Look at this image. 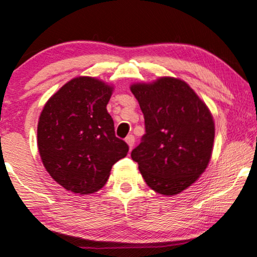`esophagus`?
I'll list each match as a JSON object with an SVG mask.
<instances>
[{
	"instance_id": "1",
	"label": "esophagus",
	"mask_w": 257,
	"mask_h": 257,
	"mask_svg": "<svg viewBox=\"0 0 257 257\" xmlns=\"http://www.w3.org/2000/svg\"><path fill=\"white\" fill-rule=\"evenodd\" d=\"M125 143L128 144L129 150L132 151V149H133V146H134V144H135V138L133 137V135H129V137L125 138Z\"/></svg>"
}]
</instances>
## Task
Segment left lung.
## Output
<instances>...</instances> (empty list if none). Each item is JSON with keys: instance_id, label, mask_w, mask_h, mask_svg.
Segmentation results:
<instances>
[{"instance_id": "obj_1", "label": "left lung", "mask_w": 257, "mask_h": 257, "mask_svg": "<svg viewBox=\"0 0 257 257\" xmlns=\"http://www.w3.org/2000/svg\"><path fill=\"white\" fill-rule=\"evenodd\" d=\"M131 91L142 108L146 129L132 159L152 190L166 196L180 194L200 178L210 162L215 140L212 114L178 78L134 83Z\"/></svg>"}]
</instances>
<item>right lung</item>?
Listing matches in <instances>:
<instances>
[{
	"label": "right lung",
	"instance_id": "1",
	"mask_svg": "<svg viewBox=\"0 0 257 257\" xmlns=\"http://www.w3.org/2000/svg\"><path fill=\"white\" fill-rule=\"evenodd\" d=\"M113 86L92 77H77L51 96L38 123L42 165L55 182L79 195L98 191L112 166L128 154L114 135L107 103Z\"/></svg>",
	"mask_w": 257,
	"mask_h": 257
}]
</instances>
